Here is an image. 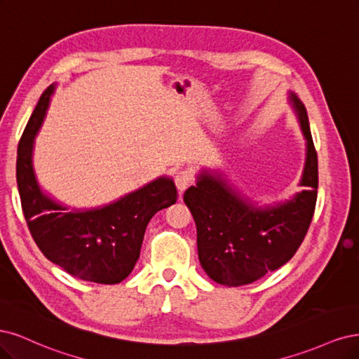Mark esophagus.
Segmentation results:
<instances>
[{"mask_svg": "<svg viewBox=\"0 0 359 359\" xmlns=\"http://www.w3.org/2000/svg\"><path fill=\"white\" fill-rule=\"evenodd\" d=\"M175 183H176L179 192L182 194L184 189L189 187V184L194 183V175L189 170H180V171L176 172Z\"/></svg>", "mask_w": 359, "mask_h": 359, "instance_id": "obj_1", "label": "esophagus"}]
</instances>
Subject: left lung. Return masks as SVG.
<instances>
[{
	"mask_svg": "<svg viewBox=\"0 0 359 359\" xmlns=\"http://www.w3.org/2000/svg\"><path fill=\"white\" fill-rule=\"evenodd\" d=\"M289 101L307 140L304 191L291 200L261 207L217 171L204 170L183 195L196 225L201 267L221 285H248L282 267L295 255L313 217L318 155L304 104L294 92H289Z\"/></svg>",
	"mask_w": 359,
	"mask_h": 359,
	"instance_id": "left-lung-1",
	"label": "left lung"
}]
</instances>
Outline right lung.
<instances>
[{
	"label": "right lung",
	"mask_w": 359,
	"mask_h": 359,
	"mask_svg": "<svg viewBox=\"0 0 359 359\" xmlns=\"http://www.w3.org/2000/svg\"><path fill=\"white\" fill-rule=\"evenodd\" d=\"M55 85L43 92L18 147L16 180L29 233L43 255L79 279L114 285L133 271L152 216L177 201L176 184L158 177L97 209H73L41 191L32 167L34 138Z\"/></svg>",
	"instance_id": "1"
}]
</instances>
